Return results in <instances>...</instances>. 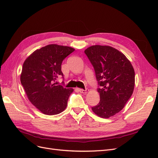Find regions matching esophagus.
Returning <instances> with one entry per match:
<instances>
[{
  "instance_id": "esophagus-1",
  "label": "esophagus",
  "mask_w": 158,
  "mask_h": 158,
  "mask_svg": "<svg viewBox=\"0 0 158 158\" xmlns=\"http://www.w3.org/2000/svg\"><path fill=\"white\" fill-rule=\"evenodd\" d=\"M78 92L81 94H86L88 92V90H84L83 89H81V88H78Z\"/></svg>"
}]
</instances>
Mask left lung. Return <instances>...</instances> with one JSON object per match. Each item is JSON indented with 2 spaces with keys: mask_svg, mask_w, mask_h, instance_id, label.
I'll use <instances>...</instances> for the list:
<instances>
[{
  "mask_svg": "<svg viewBox=\"0 0 158 158\" xmlns=\"http://www.w3.org/2000/svg\"><path fill=\"white\" fill-rule=\"evenodd\" d=\"M93 65L100 88L99 103L92 107L102 118H109L125 107L133 93L135 73L126 56L107 45H93L84 51Z\"/></svg>",
  "mask_w": 158,
  "mask_h": 158,
  "instance_id": "obj_1",
  "label": "left lung"
}]
</instances>
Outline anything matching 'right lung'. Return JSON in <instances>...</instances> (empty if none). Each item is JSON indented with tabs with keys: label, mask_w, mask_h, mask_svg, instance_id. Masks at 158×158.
I'll return each instance as SVG.
<instances>
[{
	"label": "right lung",
	"mask_w": 158,
	"mask_h": 158,
	"mask_svg": "<svg viewBox=\"0 0 158 158\" xmlns=\"http://www.w3.org/2000/svg\"><path fill=\"white\" fill-rule=\"evenodd\" d=\"M75 49L68 46L51 44L37 49L23 64L20 75L28 99L37 109L47 115L63 112L67 106L73 88L56 85L62 62Z\"/></svg>",
	"instance_id": "add662e5"
}]
</instances>
